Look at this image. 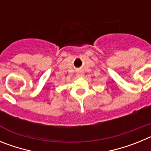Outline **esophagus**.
<instances>
[{
	"label": "esophagus",
	"mask_w": 151,
	"mask_h": 151,
	"mask_svg": "<svg viewBox=\"0 0 151 151\" xmlns=\"http://www.w3.org/2000/svg\"><path fill=\"white\" fill-rule=\"evenodd\" d=\"M82 76V72L81 71V70H79V71L77 72V76L80 77V76Z\"/></svg>",
	"instance_id": "esophagus-1"
}]
</instances>
